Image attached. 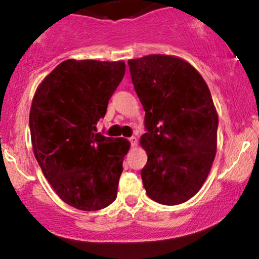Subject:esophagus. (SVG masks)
Listing matches in <instances>:
<instances>
[{"label": "esophagus", "mask_w": 259, "mask_h": 259, "mask_svg": "<svg viewBox=\"0 0 259 259\" xmlns=\"http://www.w3.org/2000/svg\"><path fill=\"white\" fill-rule=\"evenodd\" d=\"M130 141H131V145H132V146L134 147V146H137V144H138V139L136 137H131L130 138Z\"/></svg>", "instance_id": "1"}]
</instances>
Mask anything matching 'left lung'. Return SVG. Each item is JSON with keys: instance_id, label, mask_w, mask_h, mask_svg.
I'll return each mask as SVG.
<instances>
[{"instance_id": "1", "label": "left lung", "mask_w": 259, "mask_h": 259, "mask_svg": "<svg viewBox=\"0 0 259 259\" xmlns=\"http://www.w3.org/2000/svg\"><path fill=\"white\" fill-rule=\"evenodd\" d=\"M147 132L141 179L162 205L185 203L201 189L217 152L218 114L199 72L185 60L152 54L128 60Z\"/></svg>"}]
</instances>
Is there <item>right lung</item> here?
<instances>
[{"label": "right lung", "instance_id": "1", "mask_svg": "<svg viewBox=\"0 0 259 259\" xmlns=\"http://www.w3.org/2000/svg\"><path fill=\"white\" fill-rule=\"evenodd\" d=\"M125 70L123 61L66 60L42 80L31 101L35 158L56 194L77 210H101L116 198L131 144L95 133V125Z\"/></svg>", "mask_w": 259, "mask_h": 259}]
</instances>
